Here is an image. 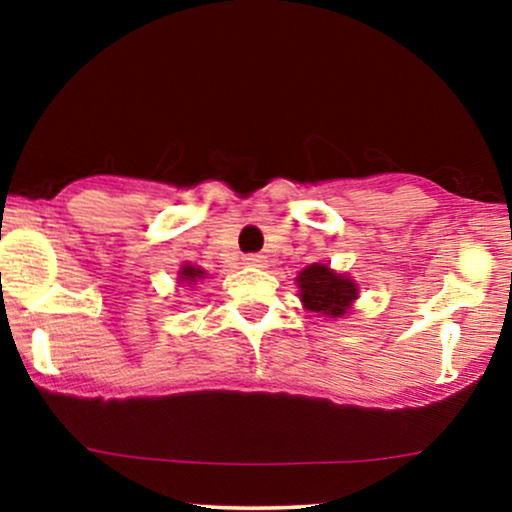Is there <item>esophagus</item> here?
<instances>
[{
    "label": "esophagus",
    "instance_id": "esophagus-1",
    "mask_svg": "<svg viewBox=\"0 0 512 512\" xmlns=\"http://www.w3.org/2000/svg\"><path fill=\"white\" fill-rule=\"evenodd\" d=\"M245 264H248V267H267V257H264V255H248V257H245Z\"/></svg>",
    "mask_w": 512,
    "mask_h": 512
}]
</instances>
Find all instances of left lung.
<instances>
[{
  "label": "left lung",
  "mask_w": 512,
  "mask_h": 512,
  "mask_svg": "<svg viewBox=\"0 0 512 512\" xmlns=\"http://www.w3.org/2000/svg\"><path fill=\"white\" fill-rule=\"evenodd\" d=\"M303 308L325 317H342L358 298V286L346 274H337L330 264H310L296 276Z\"/></svg>",
  "instance_id": "8db88e82"
}]
</instances>
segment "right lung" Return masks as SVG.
<instances>
[{
	"mask_svg": "<svg viewBox=\"0 0 512 512\" xmlns=\"http://www.w3.org/2000/svg\"><path fill=\"white\" fill-rule=\"evenodd\" d=\"M204 276H207V272L195 267V264H182V269L178 272V281H180V284L192 286V284H197L199 279H204Z\"/></svg>",
	"mask_w": 512,
	"mask_h": 512,
	"instance_id": "obj_1",
	"label": "right lung"
}]
</instances>
